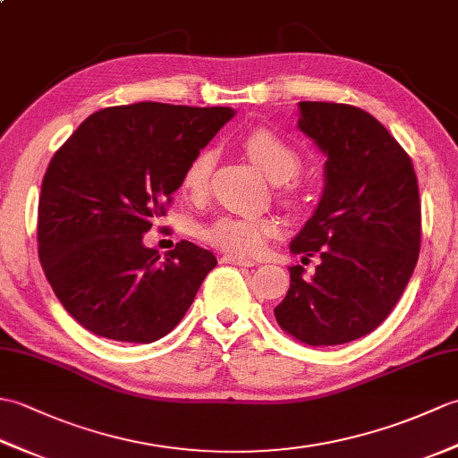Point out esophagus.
I'll use <instances>...</instances> for the list:
<instances>
[{"mask_svg":"<svg viewBox=\"0 0 458 458\" xmlns=\"http://www.w3.org/2000/svg\"><path fill=\"white\" fill-rule=\"evenodd\" d=\"M222 264H232V266H240V267H251V266H254V261L246 259V258H238V256H224L222 258Z\"/></svg>","mask_w":458,"mask_h":458,"instance_id":"obj_1","label":"esophagus"}]
</instances>
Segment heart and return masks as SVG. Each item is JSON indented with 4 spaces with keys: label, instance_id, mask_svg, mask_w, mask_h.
Segmentation results:
<instances>
[{
    "label": "heart",
    "instance_id": "obj_1",
    "mask_svg": "<svg viewBox=\"0 0 458 458\" xmlns=\"http://www.w3.org/2000/svg\"><path fill=\"white\" fill-rule=\"evenodd\" d=\"M242 148L248 157L264 171L271 181L285 182L299 173L303 159L301 153L276 131L256 128L242 138ZM214 153L200 149L189 161L181 174V189L187 197L200 200L208 192ZM281 232V222L274 216L246 212L220 214L199 228V238L208 246L228 256L251 258L264 251L267 242Z\"/></svg>",
    "mask_w": 458,
    "mask_h": 458
}]
</instances>
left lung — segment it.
<instances>
[{
    "mask_svg": "<svg viewBox=\"0 0 458 458\" xmlns=\"http://www.w3.org/2000/svg\"><path fill=\"white\" fill-rule=\"evenodd\" d=\"M299 130L327 155L325 191L289 248L320 264L310 279L289 267L274 313L299 343L344 344L382 325L410 284L421 248L420 187L410 155L356 106L299 102Z\"/></svg>",
    "mask_w": 458,
    "mask_h": 458,
    "instance_id": "obj_1",
    "label": "left lung"
}]
</instances>
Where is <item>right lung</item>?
<instances>
[{
    "label": "right lung",
    "mask_w": 458,
    "mask_h": 458,
    "mask_svg": "<svg viewBox=\"0 0 458 458\" xmlns=\"http://www.w3.org/2000/svg\"><path fill=\"white\" fill-rule=\"evenodd\" d=\"M234 114L114 106L86 118L53 155L38 197V259L76 323L141 344L181 323L216 258L187 240L161 258L143 234L167 214L189 161Z\"/></svg>",
    "instance_id": "add662e5"
}]
</instances>
